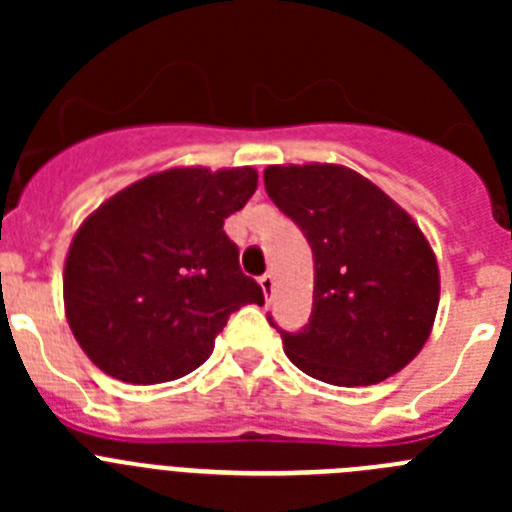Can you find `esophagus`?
Returning <instances> with one entry per match:
<instances>
[{
  "label": "esophagus",
  "instance_id": "1",
  "mask_svg": "<svg viewBox=\"0 0 512 512\" xmlns=\"http://www.w3.org/2000/svg\"><path fill=\"white\" fill-rule=\"evenodd\" d=\"M259 287H261V292H264L266 300H269V297L274 295V277H271V274H264V277L259 279Z\"/></svg>",
  "mask_w": 512,
  "mask_h": 512
}]
</instances>
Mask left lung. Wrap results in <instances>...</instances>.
<instances>
[{
	"label": "left lung",
	"mask_w": 512,
	"mask_h": 512,
	"mask_svg": "<svg viewBox=\"0 0 512 512\" xmlns=\"http://www.w3.org/2000/svg\"><path fill=\"white\" fill-rule=\"evenodd\" d=\"M264 184L300 225L315 264L310 323L282 333L289 361L336 387H369L405 369L441 300L436 253L418 223L348 166H266Z\"/></svg>",
	"instance_id": "left-lung-1"
}]
</instances>
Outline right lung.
Masks as SVG:
<instances>
[{
  "label": "right lung",
  "instance_id": "right-lung-1",
  "mask_svg": "<svg viewBox=\"0 0 512 512\" xmlns=\"http://www.w3.org/2000/svg\"><path fill=\"white\" fill-rule=\"evenodd\" d=\"M256 187L253 166H174L120 189L79 225L63 310L94 366L128 384L174 382L210 359L230 312L264 305L223 230Z\"/></svg>",
  "mask_w": 512,
  "mask_h": 512
}]
</instances>
